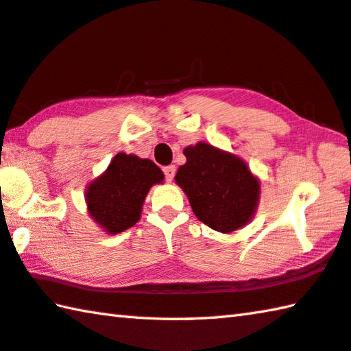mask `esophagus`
<instances>
[{"label": "esophagus", "instance_id": "obj_1", "mask_svg": "<svg viewBox=\"0 0 351 351\" xmlns=\"http://www.w3.org/2000/svg\"><path fill=\"white\" fill-rule=\"evenodd\" d=\"M175 167L173 165H167V167H164V175H165V181L167 182H171L173 181V176H175Z\"/></svg>", "mask_w": 351, "mask_h": 351}]
</instances>
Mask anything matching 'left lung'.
Wrapping results in <instances>:
<instances>
[{
	"instance_id": "1",
	"label": "left lung",
	"mask_w": 351,
	"mask_h": 351,
	"mask_svg": "<svg viewBox=\"0 0 351 351\" xmlns=\"http://www.w3.org/2000/svg\"><path fill=\"white\" fill-rule=\"evenodd\" d=\"M187 161L175 181L187 195L197 219L221 233H232L253 219L259 181L237 155L206 143L184 149Z\"/></svg>"
}]
</instances>
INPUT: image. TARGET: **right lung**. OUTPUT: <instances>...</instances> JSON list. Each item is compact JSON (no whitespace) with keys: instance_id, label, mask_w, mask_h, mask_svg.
<instances>
[{"instance_id":"add662e5","label":"right lung","mask_w":351,"mask_h":351,"mask_svg":"<svg viewBox=\"0 0 351 351\" xmlns=\"http://www.w3.org/2000/svg\"><path fill=\"white\" fill-rule=\"evenodd\" d=\"M162 181V170L150 159L117 154L104 173L86 189L88 215L107 233L124 232L141 218L150 187Z\"/></svg>"}]
</instances>
